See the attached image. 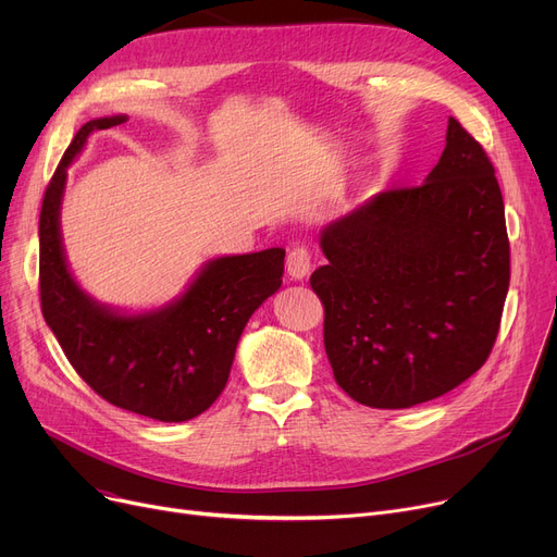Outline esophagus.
I'll return each instance as SVG.
<instances>
[{
    "label": "esophagus",
    "mask_w": 557,
    "mask_h": 557,
    "mask_svg": "<svg viewBox=\"0 0 557 557\" xmlns=\"http://www.w3.org/2000/svg\"><path fill=\"white\" fill-rule=\"evenodd\" d=\"M311 271V255L307 248H294L286 257V273L290 280H305Z\"/></svg>",
    "instance_id": "obj_1"
}]
</instances>
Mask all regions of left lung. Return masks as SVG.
Returning a JSON list of instances; mask_svg holds the SVG:
<instances>
[{
    "mask_svg": "<svg viewBox=\"0 0 557 557\" xmlns=\"http://www.w3.org/2000/svg\"><path fill=\"white\" fill-rule=\"evenodd\" d=\"M336 384L372 408H411L470 379L499 334L510 284L506 212L481 144L449 116L418 187L374 194L320 232Z\"/></svg>",
    "mask_w": 557,
    "mask_h": 557,
    "instance_id": "left-lung-1",
    "label": "left lung"
}]
</instances>
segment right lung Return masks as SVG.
Here are the masks:
<instances>
[{
    "instance_id": "obj_1",
    "label": "right lung",
    "mask_w": 557,
    "mask_h": 557,
    "mask_svg": "<svg viewBox=\"0 0 557 557\" xmlns=\"http://www.w3.org/2000/svg\"><path fill=\"white\" fill-rule=\"evenodd\" d=\"M126 122V114H112L81 126L45 191L42 315L72 368L106 401L151 420L185 422L223 393L246 323L282 286L284 248L205 261L178 298L149 311L114 309L85 294L61 234L67 166L92 133Z\"/></svg>"
}]
</instances>
